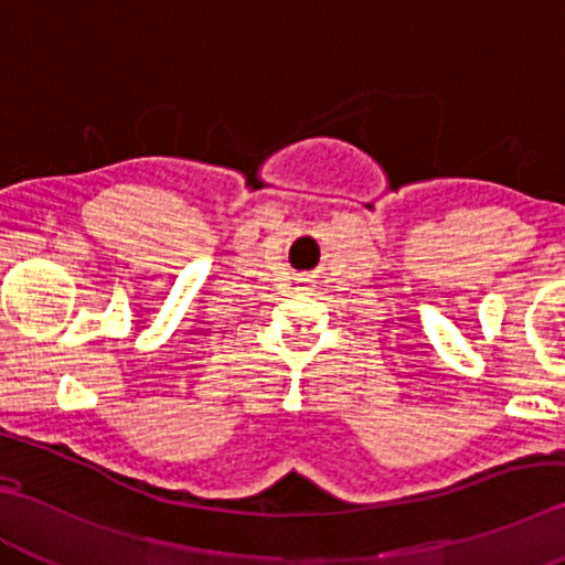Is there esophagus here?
Segmentation results:
<instances>
[{
  "mask_svg": "<svg viewBox=\"0 0 565 565\" xmlns=\"http://www.w3.org/2000/svg\"><path fill=\"white\" fill-rule=\"evenodd\" d=\"M297 290H300V287H297Z\"/></svg>",
  "mask_w": 565,
  "mask_h": 565,
  "instance_id": "obj_1",
  "label": "esophagus"
}]
</instances>
